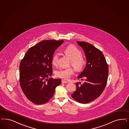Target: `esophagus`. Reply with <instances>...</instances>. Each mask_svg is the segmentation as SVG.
<instances>
[{
  "mask_svg": "<svg viewBox=\"0 0 129 129\" xmlns=\"http://www.w3.org/2000/svg\"><path fill=\"white\" fill-rule=\"evenodd\" d=\"M62 83H67V82L66 81H65V80H62Z\"/></svg>",
  "mask_w": 129,
  "mask_h": 129,
  "instance_id": "34e87169",
  "label": "esophagus"
}]
</instances>
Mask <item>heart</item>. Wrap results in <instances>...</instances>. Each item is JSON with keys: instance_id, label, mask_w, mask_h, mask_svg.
I'll use <instances>...</instances> for the list:
<instances>
[{"instance_id": "1", "label": "heart", "mask_w": 129, "mask_h": 129, "mask_svg": "<svg viewBox=\"0 0 129 129\" xmlns=\"http://www.w3.org/2000/svg\"><path fill=\"white\" fill-rule=\"evenodd\" d=\"M64 52L70 58L72 66L78 72L82 71L86 64L85 59L82 56V52L77 47L73 45L67 46L64 49ZM59 54L55 52L52 57V62L55 66L58 65ZM75 70L72 67L60 68L55 71L56 76L64 79H69L74 74Z\"/></svg>"}]
</instances>
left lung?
<instances>
[{
    "label": "left lung",
    "mask_w": 129,
    "mask_h": 129,
    "mask_svg": "<svg viewBox=\"0 0 129 129\" xmlns=\"http://www.w3.org/2000/svg\"><path fill=\"white\" fill-rule=\"evenodd\" d=\"M83 49L87 62L78 76L83 83L77 82L76 90L71 94L77 102L87 104L99 97L105 88L108 76V66L102 52L91 44L77 41Z\"/></svg>",
    "instance_id": "obj_1"
}]
</instances>
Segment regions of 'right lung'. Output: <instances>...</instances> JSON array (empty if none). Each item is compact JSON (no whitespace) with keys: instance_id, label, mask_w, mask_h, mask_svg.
I'll return each instance as SVG.
<instances>
[{"instance_id":"1","label":"right lung","mask_w":129,"mask_h":129,"mask_svg":"<svg viewBox=\"0 0 129 129\" xmlns=\"http://www.w3.org/2000/svg\"><path fill=\"white\" fill-rule=\"evenodd\" d=\"M63 40H43L30 48L19 65L20 84L26 97L34 104H46L53 97L61 79L48 77L53 74L52 60Z\"/></svg>"}]
</instances>
